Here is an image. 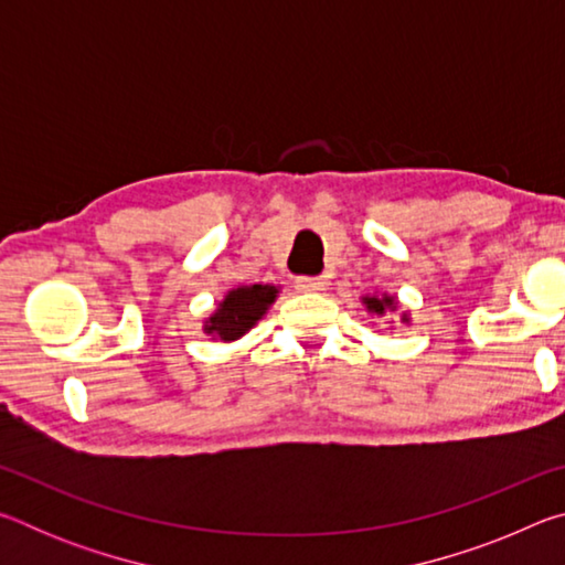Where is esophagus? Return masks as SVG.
Masks as SVG:
<instances>
[{"instance_id":"1","label":"esophagus","mask_w":565,"mask_h":565,"mask_svg":"<svg viewBox=\"0 0 565 565\" xmlns=\"http://www.w3.org/2000/svg\"><path fill=\"white\" fill-rule=\"evenodd\" d=\"M294 284H296V289H299V291H306V294H311V291H321L323 286H327V284H323L321 276H299V279H296Z\"/></svg>"}]
</instances>
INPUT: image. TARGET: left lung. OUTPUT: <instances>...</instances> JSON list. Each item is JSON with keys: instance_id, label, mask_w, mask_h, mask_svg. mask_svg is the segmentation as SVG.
I'll list each match as a JSON object with an SVG mask.
<instances>
[{"instance_id": "left-lung-1", "label": "left lung", "mask_w": 565, "mask_h": 565, "mask_svg": "<svg viewBox=\"0 0 565 565\" xmlns=\"http://www.w3.org/2000/svg\"><path fill=\"white\" fill-rule=\"evenodd\" d=\"M363 301H366L369 309L376 311V313H384L386 306H388V309L394 306V301H391V299H363Z\"/></svg>"}]
</instances>
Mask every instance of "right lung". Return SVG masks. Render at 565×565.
Masks as SVG:
<instances>
[{
  "label": "right lung",
  "mask_w": 565,
  "mask_h": 565,
  "mask_svg": "<svg viewBox=\"0 0 565 565\" xmlns=\"http://www.w3.org/2000/svg\"><path fill=\"white\" fill-rule=\"evenodd\" d=\"M276 299L274 286H244V289H236L226 296L222 301V309H218L212 319H209V333H216L224 341H234L254 327L256 321L262 319L266 306Z\"/></svg>",
  "instance_id": "add662e5"
}]
</instances>
